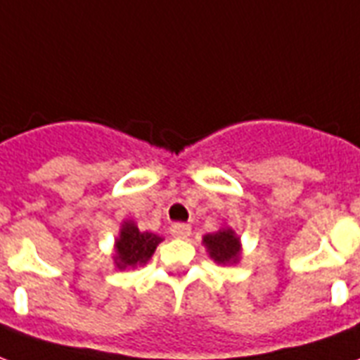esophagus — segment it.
<instances>
[{
    "label": "esophagus",
    "mask_w": 360,
    "mask_h": 360,
    "mask_svg": "<svg viewBox=\"0 0 360 360\" xmlns=\"http://www.w3.org/2000/svg\"><path fill=\"white\" fill-rule=\"evenodd\" d=\"M169 232H172L174 238H188V236H191V226L185 223H175L172 224Z\"/></svg>",
    "instance_id": "obj_1"
}]
</instances>
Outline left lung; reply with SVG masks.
Returning <instances> with one entry per match:
<instances>
[{
    "instance_id": "left-lung-1",
    "label": "left lung",
    "mask_w": 360,
    "mask_h": 360,
    "mask_svg": "<svg viewBox=\"0 0 360 360\" xmlns=\"http://www.w3.org/2000/svg\"><path fill=\"white\" fill-rule=\"evenodd\" d=\"M204 243L210 251V257L219 264H229L240 259V240L230 229H223L215 234H207Z\"/></svg>"
}]
</instances>
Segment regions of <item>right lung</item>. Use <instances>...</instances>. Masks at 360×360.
Returning <instances> with one entry per match:
<instances>
[{"label": "right lung", "mask_w": 360, "mask_h": 360, "mask_svg": "<svg viewBox=\"0 0 360 360\" xmlns=\"http://www.w3.org/2000/svg\"><path fill=\"white\" fill-rule=\"evenodd\" d=\"M162 238L150 232H139L136 224L126 223L120 230V238L117 240V257L115 264L120 270L128 266L145 264L153 257L156 245L160 243Z\"/></svg>", "instance_id": "obj_1"}]
</instances>
